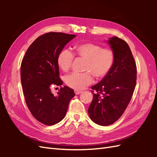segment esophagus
<instances>
[{
  "label": "esophagus",
  "instance_id": "esophagus-1",
  "mask_svg": "<svg viewBox=\"0 0 157 157\" xmlns=\"http://www.w3.org/2000/svg\"><path fill=\"white\" fill-rule=\"evenodd\" d=\"M75 93L76 95H78V94L82 93V91H80V90H75Z\"/></svg>",
  "mask_w": 157,
  "mask_h": 157
}]
</instances>
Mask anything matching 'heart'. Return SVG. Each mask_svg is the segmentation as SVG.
<instances>
[{"label": "heart", "instance_id": "obj_1", "mask_svg": "<svg viewBox=\"0 0 157 157\" xmlns=\"http://www.w3.org/2000/svg\"><path fill=\"white\" fill-rule=\"evenodd\" d=\"M75 54L86 59L84 73L73 72L65 76L64 80L68 86L80 90L93 82V75L103 78L109 74L115 62V54L111 49L102 48L94 43H84L75 47ZM75 54L69 49L61 50L58 54L57 63L61 69L67 71L72 66Z\"/></svg>", "mask_w": 157, "mask_h": 157}]
</instances>
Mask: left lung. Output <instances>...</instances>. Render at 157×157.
<instances>
[{
  "label": "left lung",
  "mask_w": 157,
  "mask_h": 157,
  "mask_svg": "<svg viewBox=\"0 0 157 157\" xmlns=\"http://www.w3.org/2000/svg\"><path fill=\"white\" fill-rule=\"evenodd\" d=\"M115 54V62L110 72L92 86L94 98L88 108L92 121L101 126L115 122L124 113L134 92L137 67L126 42L114 36L108 40Z\"/></svg>",
  "instance_id": "1"
}]
</instances>
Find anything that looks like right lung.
Returning a JSON list of instances; mask_svg holds the SVG:
<instances>
[{"mask_svg": "<svg viewBox=\"0 0 157 157\" xmlns=\"http://www.w3.org/2000/svg\"><path fill=\"white\" fill-rule=\"evenodd\" d=\"M76 36L63 33L50 32L42 35L28 48L21 64V81L25 102L32 115L45 125L52 126L63 119L74 90L64 86L58 96L51 89L60 87L57 63L58 54Z\"/></svg>", "mask_w": 157, "mask_h": 157, "instance_id": "add662e5", "label": "right lung"}]
</instances>
